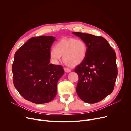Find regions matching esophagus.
I'll return each mask as SVG.
<instances>
[{
  "instance_id": "1",
  "label": "esophagus",
  "mask_w": 131,
  "mask_h": 131,
  "mask_svg": "<svg viewBox=\"0 0 131 131\" xmlns=\"http://www.w3.org/2000/svg\"><path fill=\"white\" fill-rule=\"evenodd\" d=\"M64 70L66 73H69L71 72V70L69 68H64Z\"/></svg>"
}]
</instances>
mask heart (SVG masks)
I'll use <instances>...</instances> for the list:
<instances>
[{
    "label": "heart",
    "mask_w": 131,
    "mask_h": 131,
    "mask_svg": "<svg viewBox=\"0 0 131 131\" xmlns=\"http://www.w3.org/2000/svg\"><path fill=\"white\" fill-rule=\"evenodd\" d=\"M87 52L88 46L81 39L63 38L50 51V56L54 62H57L63 56V62L67 66L75 67L84 61Z\"/></svg>",
    "instance_id": "b5f03b06"
}]
</instances>
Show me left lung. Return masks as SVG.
I'll return each instance as SVG.
<instances>
[{
    "instance_id": "1",
    "label": "left lung",
    "mask_w": 131,
    "mask_h": 131,
    "mask_svg": "<svg viewBox=\"0 0 131 131\" xmlns=\"http://www.w3.org/2000/svg\"><path fill=\"white\" fill-rule=\"evenodd\" d=\"M73 34L88 46L85 59L75 69L79 77L77 93L85 102L96 103L114 90L117 76L116 53L104 38L88 33Z\"/></svg>"
}]
</instances>
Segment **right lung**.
Instances as JSON below:
<instances>
[{
  "label": "right lung",
  "mask_w": 131,
  "mask_h": 131,
  "mask_svg": "<svg viewBox=\"0 0 131 131\" xmlns=\"http://www.w3.org/2000/svg\"><path fill=\"white\" fill-rule=\"evenodd\" d=\"M56 38H30L15 54L12 66L15 88L26 100L36 104L52 101L57 82L64 74L61 66L50 64V51Z\"/></svg>",
  "instance_id": "1"
}]
</instances>
